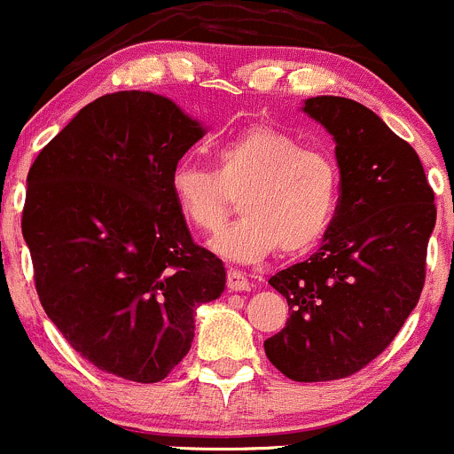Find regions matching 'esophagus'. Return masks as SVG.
<instances>
[{"instance_id": "34e87169", "label": "esophagus", "mask_w": 454, "mask_h": 454, "mask_svg": "<svg viewBox=\"0 0 454 454\" xmlns=\"http://www.w3.org/2000/svg\"><path fill=\"white\" fill-rule=\"evenodd\" d=\"M227 287H229V292H247V290H251V281H248L240 270H229L227 272Z\"/></svg>"}]
</instances>
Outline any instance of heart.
<instances>
[{
	"label": "heart",
	"instance_id": "obj_1",
	"mask_svg": "<svg viewBox=\"0 0 454 454\" xmlns=\"http://www.w3.org/2000/svg\"><path fill=\"white\" fill-rule=\"evenodd\" d=\"M170 197L179 216L216 233L240 197L242 216L214 240L233 262H257L279 248L299 255L318 245L333 221L338 164L329 153L270 125H251L214 147V170L179 162L170 170Z\"/></svg>",
	"mask_w": 454,
	"mask_h": 454
}]
</instances>
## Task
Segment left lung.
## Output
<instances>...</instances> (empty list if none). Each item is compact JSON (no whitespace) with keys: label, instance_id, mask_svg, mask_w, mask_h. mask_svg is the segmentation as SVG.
I'll return each mask as SVG.
<instances>
[{"label":"left lung","instance_id":"8db88e82","mask_svg":"<svg viewBox=\"0 0 454 454\" xmlns=\"http://www.w3.org/2000/svg\"><path fill=\"white\" fill-rule=\"evenodd\" d=\"M307 114L335 140L340 199L309 260L268 279L290 305L264 350L301 383L350 377L387 348L418 305L435 194L409 143L365 106L311 97Z\"/></svg>","mask_w":454,"mask_h":454}]
</instances>
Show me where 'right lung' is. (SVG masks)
I'll list each match as a JSON object with an SVG mask.
<instances>
[{"mask_svg":"<svg viewBox=\"0 0 454 454\" xmlns=\"http://www.w3.org/2000/svg\"><path fill=\"white\" fill-rule=\"evenodd\" d=\"M203 136L167 97L112 92L77 112L27 173L21 231L43 309L77 353L136 383L190 350L194 309L225 290L170 197V170Z\"/></svg>","mask_w":454,"mask_h":454,"instance_id":"right-lung-1","label":"right lung"}]
</instances>
